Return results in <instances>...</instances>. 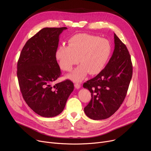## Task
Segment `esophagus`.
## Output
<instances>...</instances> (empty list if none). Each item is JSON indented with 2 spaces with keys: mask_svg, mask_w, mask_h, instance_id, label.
<instances>
[{
  "mask_svg": "<svg viewBox=\"0 0 151 151\" xmlns=\"http://www.w3.org/2000/svg\"><path fill=\"white\" fill-rule=\"evenodd\" d=\"M75 87L76 89H80L81 88V84L80 83H75Z\"/></svg>",
  "mask_w": 151,
  "mask_h": 151,
  "instance_id": "34e87169",
  "label": "esophagus"
}]
</instances>
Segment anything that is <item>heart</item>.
Segmentation results:
<instances>
[{"label":"heart","mask_w":151,"mask_h":151,"mask_svg":"<svg viewBox=\"0 0 151 151\" xmlns=\"http://www.w3.org/2000/svg\"><path fill=\"white\" fill-rule=\"evenodd\" d=\"M68 46H60L55 52V58L60 68L70 71L78 62L80 65L67 76L74 81H80L89 72L96 75L102 70L106 63L111 46L106 39L88 34H78L71 37Z\"/></svg>","instance_id":"heart-1"}]
</instances>
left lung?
Masks as SVG:
<instances>
[{
  "label": "left lung",
  "instance_id": "8db88e82",
  "mask_svg": "<svg viewBox=\"0 0 151 151\" xmlns=\"http://www.w3.org/2000/svg\"><path fill=\"white\" fill-rule=\"evenodd\" d=\"M114 50L104 70L83 84L91 93L84 109L93 120L105 119L119 108L127 92L133 73L131 58L126 46L114 34Z\"/></svg>",
  "mask_w": 151,
  "mask_h": 151
}]
</instances>
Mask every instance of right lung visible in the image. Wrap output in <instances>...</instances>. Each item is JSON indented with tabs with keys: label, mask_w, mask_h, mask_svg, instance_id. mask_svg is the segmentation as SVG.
<instances>
[{
	"label": "right lung",
	"mask_w": 151,
	"mask_h": 151,
	"mask_svg": "<svg viewBox=\"0 0 151 151\" xmlns=\"http://www.w3.org/2000/svg\"><path fill=\"white\" fill-rule=\"evenodd\" d=\"M63 27H45L24 46L17 65V76L22 96L28 106L38 115H59L74 89L67 80L52 86L61 74L55 52Z\"/></svg>",
	"instance_id": "right-lung-1"
}]
</instances>
